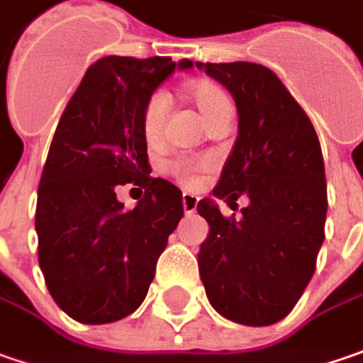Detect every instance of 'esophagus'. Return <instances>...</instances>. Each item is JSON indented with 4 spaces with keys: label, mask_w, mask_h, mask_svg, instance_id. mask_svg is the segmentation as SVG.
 Masks as SVG:
<instances>
[{
    "label": "esophagus",
    "mask_w": 363,
    "mask_h": 363,
    "mask_svg": "<svg viewBox=\"0 0 363 363\" xmlns=\"http://www.w3.org/2000/svg\"><path fill=\"white\" fill-rule=\"evenodd\" d=\"M197 203H199V199L195 197V195H189V193H184V195H182V209H184L186 215H191V213L197 211Z\"/></svg>",
    "instance_id": "1"
}]
</instances>
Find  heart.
<instances>
[{"mask_svg":"<svg viewBox=\"0 0 363 363\" xmlns=\"http://www.w3.org/2000/svg\"><path fill=\"white\" fill-rule=\"evenodd\" d=\"M189 95L193 103L199 107V111L203 113V118L209 123H215L221 116H225L231 111V103H229L228 95L223 93V89H219L211 81H197L189 87ZM168 95L164 91H154L150 97L144 103L142 109V134L146 138L148 144H158L164 134L166 118H168ZM205 162L199 160H189V158H177L170 160L166 164V170L177 177L179 181L184 184L195 182L199 170L205 168Z\"/></svg>","mask_w":363,"mask_h":363,"instance_id":"b5f03b06","label":"heart"}]
</instances>
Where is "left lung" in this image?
<instances>
[{"label":"left lung","instance_id":"8db88e82","mask_svg":"<svg viewBox=\"0 0 363 363\" xmlns=\"http://www.w3.org/2000/svg\"><path fill=\"white\" fill-rule=\"evenodd\" d=\"M233 95L240 134L211 199L197 205L209 223L199 272L207 298L229 321L272 325L291 313L317 266L325 240L327 181L321 144L305 109L274 72L256 62H197Z\"/></svg>","mask_w":363,"mask_h":363}]
</instances>
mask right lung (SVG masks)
Segmentation results:
<instances>
[{
    "instance_id": "right-lung-1",
    "label": "right lung",
    "mask_w": 363,
    "mask_h": 363,
    "mask_svg": "<svg viewBox=\"0 0 363 363\" xmlns=\"http://www.w3.org/2000/svg\"><path fill=\"white\" fill-rule=\"evenodd\" d=\"M191 67L105 56L60 116L38 184V262L55 303L79 323H113L142 305L184 215L181 189L150 177L142 109L174 69ZM125 182L145 189L134 210L115 195Z\"/></svg>"
}]
</instances>
